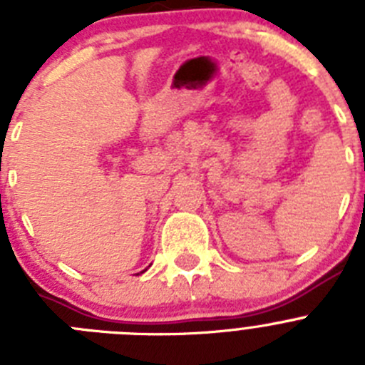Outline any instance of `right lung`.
Instances as JSON below:
<instances>
[{
	"label": "right lung",
	"instance_id": "add662e5",
	"mask_svg": "<svg viewBox=\"0 0 365 365\" xmlns=\"http://www.w3.org/2000/svg\"><path fill=\"white\" fill-rule=\"evenodd\" d=\"M146 270H148V269H144V270H140V272H138V274H143V272H146ZM138 274H137V276H138Z\"/></svg>",
	"mask_w": 365,
	"mask_h": 365
}]
</instances>
